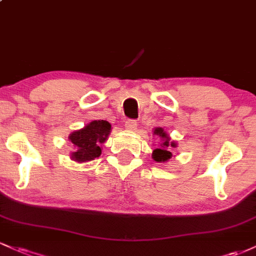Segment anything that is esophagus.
Listing matches in <instances>:
<instances>
[{
	"instance_id": "obj_1",
	"label": "esophagus",
	"mask_w": 256,
	"mask_h": 256,
	"mask_svg": "<svg viewBox=\"0 0 256 256\" xmlns=\"http://www.w3.org/2000/svg\"><path fill=\"white\" fill-rule=\"evenodd\" d=\"M125 128H128V130H136L137 128V122L134 119H128L125 122Z\"/></svg>"
}]
</instances>
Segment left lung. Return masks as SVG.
<instances>
[{
	"mask_svg": "<svg viewBox=\"0 0 256 256\" xmlns=\"http://www.w3.org/2000/svg\"><path fill=\"white\" fill-rule=\"evenodd\" d=\"M154 134L162 138L164 143H161L160 148H156L154 152H152V158H154L155 161H158V162H164V161H167L168 158H172V152H170L168 149H170V146L176 148V143L170 142V137L167 136L166 132L164 131L161 128H155Z\"/></svg>",
	"mask_w": 256,
	"mask_h": 256,
	"instance_id": "1",
	"label": "left lung"
}]
</instances>
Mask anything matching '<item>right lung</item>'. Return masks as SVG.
Masks as SVG:
<instances>
[{
	"instance_id": "add662e5",
	"label": "right lung",
	"mask_w": 256,
	"mask_h": 256,
	"mask_svg": "<svg viewBox=\"0 0 256 256\" xmlns=\"http://www.w3.org/2000/svg\"><path fill=\"white\" fill-rule=\"evenodd\" d=\"M110 124L106 120H94L82 130L70 134V140L74 146L72 158L78 162L94 160L101 155V143L107 140Z\"/></svg>"
}]
</instances>
